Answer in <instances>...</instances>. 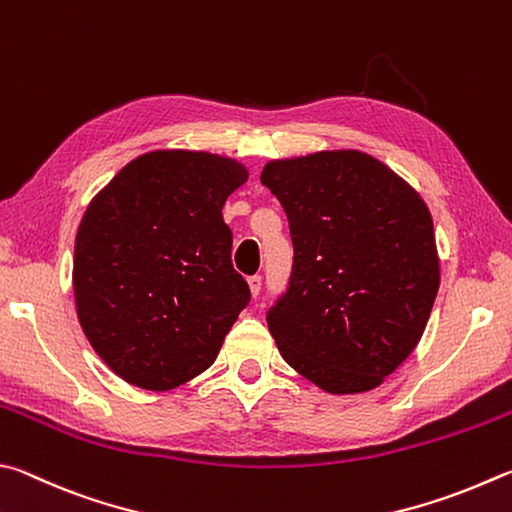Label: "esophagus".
I'll list each match as a JSON object with an SVG mask.
<instances>
[{"mask_svg":"<svg viewBox=\"0 0 512 512\" xmlns=\"http://www.w3.org/2000/svg\"><path fill=\"white\" fill-rule=\"evenodd\" d=\"M261 288H263V279L258 274L249 276V290H251V297H258L261 294Z\"/></svg>","mask_w":512,"mask_h":512,"instance_id":"obj_1","label":"esophagus"}]
</instances>
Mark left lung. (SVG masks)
Segmentation results:
<instances>
[{
    "mask_svg": "<svg viewBox=\"0 0 512 512\" xmlns=\"http://www.w3.org/2000/svg\"><path fill=\"white\" fill-rule=\"evenodd\" d=\"M294 245L267 326L294 371L328 393L369 391L407 360L438 292L434 222L405 179L371 155L270 161Z\"/></svg>",
    "mask_w": 512,
    "mask_h": 512,
    "instance_id": "obj_1",
    "label": "left lung"
}]
</instances>
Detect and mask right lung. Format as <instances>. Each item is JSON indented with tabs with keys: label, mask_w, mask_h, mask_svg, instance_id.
<instances>
[{
	"label": "right lung",
	"mask_w": 512,
	"mask_h": 512,
	"mask_svg": "<svg viewBox=\"0 0 512 512\" xmlns=\"http://www.w3.org/2000/svg\"><path fill=\"white\" fill-rule=\"evenodd\" d=\"M245 179L227 157L155 150L87 206L74 249L76 310L89 344L125 382L166 391L218 357L251 299L222 218Z\"/></svg>",
	"instance_id": "1"
}]
</instances>
